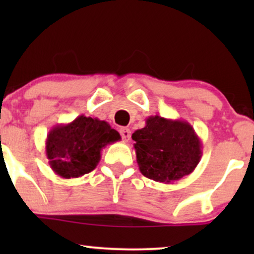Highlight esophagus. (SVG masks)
Returning a JSON list of instances; mask_svg holds the SVG:
<instances>
[{"label": "esophagus", "mask_w": 254, "mask_h": 254, "mask_svg": "<svg viewBox=\"0 0 254 254\" xmlns=\"http://www.w3.org/2000/svg\"><path fill=\"white\" fill-rule=\"evenodd\" d=\"M121 136H122V138H123L124 142L129 141L130 137H131L130 129H127V127H122V129H121Z\"/></svg>", "instance_id": "obj_1"}]
</instances>
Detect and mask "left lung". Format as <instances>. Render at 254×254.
Returning a JSON list of instances; mask_svg holds the SVG:
<instances>
[{
    "instance_id": "obj_1",
    "label": "left lung",
    "mask_w": 254,
    "mask_h": 254,
    "mask_svg": "<svg viewBox=\"0 0 254 254\" xmlns=\"http://www.w3.org/2000/svg\"><path fill=\"white\" fill-rule=\"evenodd\" d=\"M137 164L144 177L173 184L194 171L202 157V142L182 119L150 116L145 127L132 133Z\"/></svg>"
}]
</instances>
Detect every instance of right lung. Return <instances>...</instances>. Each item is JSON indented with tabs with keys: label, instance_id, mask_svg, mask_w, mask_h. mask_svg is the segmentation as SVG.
Wrapping results in <instances>:
<instances>
[{
	"label": "right lung",
	"instance_id": "1",
	"mask_svg": "<svg viewBox=\"0 0 254 254\" xmlns=\"http://www.w3.org/2000/svg\"><path fill=\"white\" fill-rule=\"evenodd\" d=\"M117 141L121 135L109 123L82 115L71 123L52 127L45 142L46 157L57 176L72 179L94 170L101 150Z\"/></svg>",
	"mask_w": 254,
	"mask_h": 254
}]
</instances>
